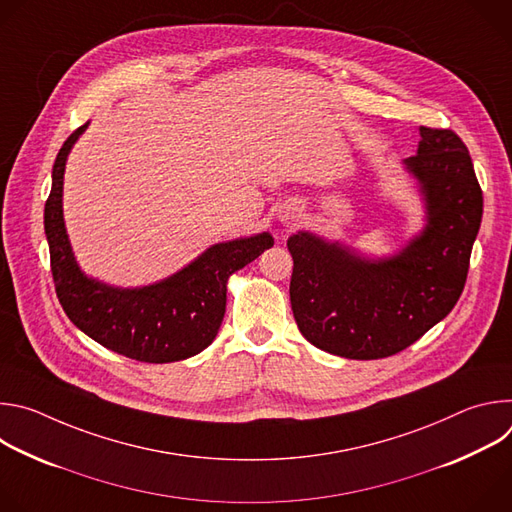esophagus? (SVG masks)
Instances as JSON below:
<instances>
[{
  "label": "esophagus",
  "mask_w": 512,
  "mask_h": 512,
  "mask_svg": "<svg viewBox=\"0 0 512 512\" xmlns=\"http://www.w3.org/2000/svg\"><path fill=\"white\" fill-rule=\"evenodd\" d=\"M298 218H300V208L296 206V204H289V206H285L281 212H279V223L283 225V227H296V223H298Z\"/></svg>",
  "instance_id": "34e87169"
}]
</instances>
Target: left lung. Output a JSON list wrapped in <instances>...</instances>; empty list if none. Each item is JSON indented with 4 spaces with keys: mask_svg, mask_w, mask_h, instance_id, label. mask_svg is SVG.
<instances>
[{
    "mask_svg": "<svg viewBox=\"0 0 512 512\" xmlns=\"http://www.w3.org/2000/svg\"><path fill=\"white\" fill-rule=\"evenodd\" d=\"M403 160L425 208L423 229L395 255L371 259L310 231L287 239L289 300L316 348L354 360L397 354L444 320L462 296L482 221V190L464 141L419 127Z\"/></svg>",
    "mask_w": 512,
    "mask_h": 512,
    "instance_id": "1",
    "label": "left lung"
}]
</instances>
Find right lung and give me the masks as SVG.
Returning <instances> with one entry per match:
<instances>
[{
	"mask_svg": "<svg viewBox=\"0 0 512 512\" xmlns=\"http://www.w3.org/2000/svg\"><path fill=\"white\" fill-rule=\"evenodd\" d=\"M87 127H79L60 148L44 206L58 302L72 324L117 354L156 364L190 358L221 328L229 277L273 247V237L265 231L216 243L170 277L141 287H115L89 277L72 253L62 216L66 160Z\"/></svg>",
	"mask_w": 512,
	"mask_h": 512,
	"instance_id": "add662e5",
	"label": "right lung"
}]
</instances>
